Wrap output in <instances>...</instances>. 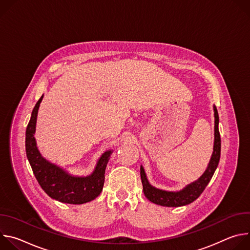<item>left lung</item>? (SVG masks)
I'll use <instances>...</instances> for the list:
<instances>
[{
	"label": "left lung",
	"instance_id": "8db88e82",
	"mask_svg": "<svg viewBox=\"0 0 250 250\" xmlns=\"http://www.w3.org/2000/svg\"><path fill=\"white\" fill-rule=\"evenodd\" d=\"M213 116H215V140H213V151L209 162L203 175L198 180L186 185L180 191H166L152 186L148 179L145 168L140 165V177L144 193L146 197L152 203L164 207H182L191 204L203 193L211 177L215 173L221 158V136L219 131V114L216 105H213Z\"/></svg>",
	"mask_w": 250,
	"mask_h": 250
}]
</instances>
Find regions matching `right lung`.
I'll return each mask as SVG.
<instances>
[{
    "instance_id": "right-lung-1",
    "label": "right lung",
    "mask_w": 250,
    "mask_h": 250,
    "mask_svg": "<svg viewBox=\"0 0 250 250\" xmlns=\"http://www.w3.org/2000/svg\"><path fill=\"white\" fill-rule=\"evenodd\" d=\"M43 95L32 110L25 131V151L33 174L42 190L52 199L61 203L81 205L96 199L102 192L104 172L113 150L104 151L98 159L90 175L76 176L46 160L40 152L34 133Z\"/></svg>"
}]
</instances>
